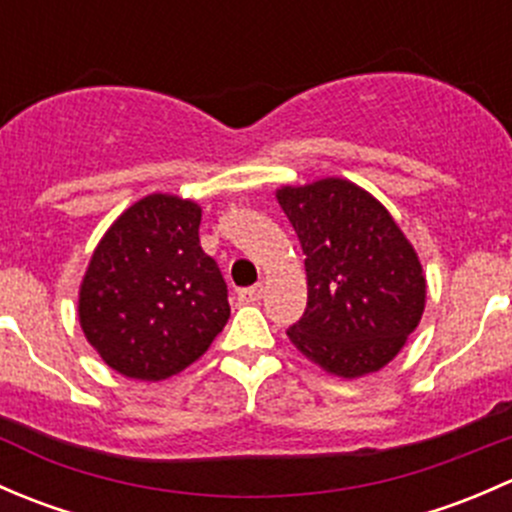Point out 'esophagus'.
I'll use <instances>...</instances> for the list:
<instances>
[{
    "label": "esophagus",
    "instance_id": "obj_1",
    "mask_svg": "<svg viewBox=\"0 0 512 512\" xmlns=\"http://www.w3.org/2000/svg\"><path fill=\"white\" fill-rule=\"evenodd\" d=\"M262 294H265V287H262V285H252V287L240 289V299H245V302H255V299H262Z\"/></svg>",
    "mask_w": 512,
    "mask_h": 512
}]
</instances>
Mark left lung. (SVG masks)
<instances>
[{
	"mask_svg": "<svg viewBox=\"0 0 512 512\" xmlns=\"http://www.w3.org/2000/svg\"><path fill=\"white\" fill-rule=\"evenodd\" d=\"M282 210L304 252L307 309L287 337L344 379L389 364L421 322L426 277L389 210L344 178L285 185Z\"/></svg>",
	"mask_w": 512,
	"mask_h": 512,
	"instance_id": "left-lung-1",
	"label": "left lung"
}]
</instances>
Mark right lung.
Masks as SVG:
<instances>
[{"instance_id": "right-lung-1", "label": "right lung", "mask_w": 512, "mask_h": 512, "mask_svg": "<svg viewBox=\"0 0 512 512\" xmlns=\"http://www.w3.org/2000/svg\"><path fill=\"white\" fill-rule=\"evenodd\" d=\"M193 200L153 193L108 227L79 289L91 347L128 379L163 381L200 359L230 319Z\"/></svg>"}]
</instances>
